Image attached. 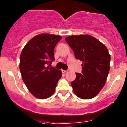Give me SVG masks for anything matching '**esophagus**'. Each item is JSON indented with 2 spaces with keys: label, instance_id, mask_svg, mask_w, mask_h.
<instances>
[{
  "label": "esophagus",
  "instance_id": "esophagus-1",
  "mask_svg": "<svg viewBox=\"0 0 127 127\" xmlns=\"http://www.w3.org/2000/svg\"><path fill=\"white\" fill-rule=\"evenodd\" d=\"M62 72L63 73H65V72H67V70H62Z\"/></svg>",
  "mask_w": 127,
  "mask_h": 127
}]
</instances>
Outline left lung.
Instances as JSON below:
<instances>
[{"mask_svg": "<svg viewBox=\"0 0 127 127\" xmlns=\"http://www.w3.org/2000/svg\"><path fill=\"white\" fill-rule=\"evenodd\" d=\"M65 41L76 59L83 62L81 73L71 82L74 92L82 99L94 98L104 87L110 70L111 56L107 48L89 35H71Z\"/></svg>", "mask_w": 127, "mask_h": 127, "instance_id": "1", "label": "left lung"}]
</instances>
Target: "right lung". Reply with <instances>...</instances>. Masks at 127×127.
<instances>
[{
    "label": "right lung",
    "mask_w": 127,
    "mask_h": 127,
    "mask_svg": "<svg viewBox=\"0 0 127 127\" xmlns=\"http://www.w3.org/2000/svg\"><path fill=\"white\" fill-rule=\"evenodd\" d=\"M61 39L60 35H37L22 50L20 72L26 86L37 98L44 99L51 96L61 78V70L47 66L55 60L54 49Z\"/></svg>",
    "instance_id": "right-lung-1"
}]
</instances>
